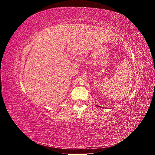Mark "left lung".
Masks as SVG:
<instances>
[{
  "instance_id": "1",
  "label": "left lung",
  "mask_w": 155,
  "mask_h": 155,
  "mask_svg": "<svg viewBox=\"0 0 155 155\" xmlns=\"http://www.w3.org/2000/svg\"><path fill=\"white\" fill-rule=\"evenodd\" d=\"M96 106H97V107H101V108H102V107H99V106H98V105H96ZM103 108H105V107H103Z\"/></svg>"
}]
</instances>
